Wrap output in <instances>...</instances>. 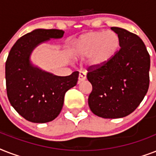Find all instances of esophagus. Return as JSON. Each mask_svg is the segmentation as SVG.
Instances as JSON below:
<instances>
[{
	"label": "esophagus",
	"instance_id": "1",
	"mask_svg": "<svg viewBox=\"0 0 156 156\" xmlns=\"http://www.w3.org/2000/svg\"><path fill=\"white\" fill-rule=\"evenodd\" d=\"M86 78H87V73L85 72L80 71L79 72V76H78V83H81V82L86 80Z\"/></svg>",
	"mask_w": 156,
	"mask_h": 156
}]
</instances>
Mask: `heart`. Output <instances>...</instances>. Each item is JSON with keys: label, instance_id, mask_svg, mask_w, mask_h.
Segmentation results:
<instances>
[{"label": "heart", "instance_id": "1", "mask_svg": "<svg viewBox=\"0 0 156 156\" xmlns=\"http://www.w3.org/2000/svg\"><path fill=\"white\" fill-rule=\"evenodd\" d=\"M120 47V37L113 30H95L80 35L73 44L78 58H87L90 68H100L108 64Z\"/></svg>", "mask_w": 156, "mask_h": 156}]
</instances>
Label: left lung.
Listing matches in <instances>:
<instances>
[{
    "label": "left lung",
    "instance_id": "1",
    "mask_svg": "<svg viewBox=\"0 0 156 156\" xmlns=\"http://www.w3.org/2000/svg\"><path fill=\"white\" fill-rule=\"evenodd\" d=\"M120 37V50L100 68H88L92 85L88 104L103 118H121L135 110L149 88L151 60L144 43L123 28L111 27Z\"/></svg>",
    "mask_w": 156,
    "mask_h": 156
}]
</instances>
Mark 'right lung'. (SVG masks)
I'll use <instances>...</instances> for the list:
<instances>
[{"mask_svg": "<svg viewBox=\"0 0 156 156\" xmlns=\"http://www.w3.org/2000/svg\"><path fill=\"white\" fill-rule=\"evenodd\" d=\"M65 31L36 29L18 39L5 63L7 96L13 108L34 123L52 121L61 112L65 94L76 86L78 72L54 75L30 63V56L38 45L50 39H61Z\"/></svg>", "mask_w": 156, "mask_h": 156, "instance_id": "1", "label": "right lung"}]
</instances>
